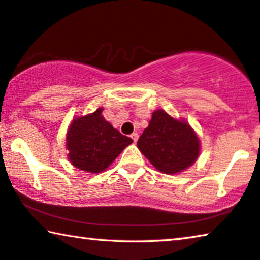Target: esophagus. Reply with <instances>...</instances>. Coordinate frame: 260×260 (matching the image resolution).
<instances>
[{"instance_id": "1", "label": "esophagus", "mask_w": 260, "mask_h": 260, "mask_svg": "<svg viewBox=\"0 0 260 260\" xmlns=\"http://www.w3.org/2000/svg\"><path fill=\"white\" fill-rule=\"evenodd\" d=\"M131 138H132V140H133L134 143H137L138 139H139V134H138V133H133V134L131 135Z\"/></svg>"}]
</instances>
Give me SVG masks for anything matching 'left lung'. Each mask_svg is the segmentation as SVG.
Instances as JSON below:
<instances>
[{"instance_id": "1", "label": "left lung", "mask_w": 260, "mask_h": 260, "mask_svg": "<svg viewBox=\"0 0 260 260\" xmlns=\"http://www.w3.org/2000/svg\"><path fill=\"white\" fill-rule=\"evenodd\" d=\"M137 146L152 167L166 175H177L194 164L201 148L191 125L162 109L152 112Z\"/></svg>"}]
</instances>
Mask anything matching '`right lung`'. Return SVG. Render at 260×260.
<instances>
[{"mask_svg":"<svg viewBox=\"0 0 260 260\" xmlns=\"http://www.w3.org/2000/svg\"><path fill=\"white\" fill-rule=\"evenodd\" d=\"M103 108L74 118L66 134L67 157L74 167L89 174L106 170L133 140L122 135L103 117Z\"/></svg>","mask_w":260,"mask_h":260,"instance_id":"1","label":"right lung"}]
</instances>
